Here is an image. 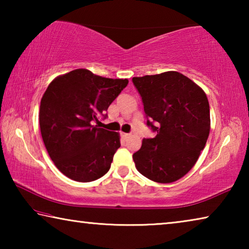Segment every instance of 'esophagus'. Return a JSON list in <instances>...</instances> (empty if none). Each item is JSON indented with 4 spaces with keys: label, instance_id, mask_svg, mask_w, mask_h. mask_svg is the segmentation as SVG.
<instances>
[{
    "label": "esophagus",
    "instance_id": "obj_1",
    "mask_svg": "<svg viewBox=\"0 0 249 249\" xmlns=\"http://www.w3.org/2000/svg\"><path fill=\"white\" fill-rule=\"evenodd\" d=\"M122 136H123L124 138H128V137H129V134H127V133H122Z\"/></svg>",
    "mask_w": 249,
    "mask_h": 249
}]
</instances>
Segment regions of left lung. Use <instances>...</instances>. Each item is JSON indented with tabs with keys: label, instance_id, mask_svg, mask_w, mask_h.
<instances>
[{
	"label": "left lung",
	"instance_id": "8db88e82",
	"mask_svg": "<svg viewBox=\"0 0 249 249\" xmlns=\"http://www.w3.org/2000/svg\"><path fill=\"white\" fill-rule=\"evenodd\" d=\"M133 83L142 96L147 125L156 132L133 155L135 166L155 182H175L196 165L208 141L211 120L205 92L177 71L135 77Z\"/></svg>",
	"mask_w": 249,
	"mask_h": 249
}]
</instances>
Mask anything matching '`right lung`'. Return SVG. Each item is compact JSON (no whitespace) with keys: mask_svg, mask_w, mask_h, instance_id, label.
<instances>
[{"mask_svg":"<svg viewBox=\"0 0 249 249\" xmlns=\"http://www.w3.org/2000/svg\"><path fill=\"white\" fill-rule=\"evenodd\" d=\"M127 79L100 77L75 69L54 78L40 101L39 126L49 157L66 177L90 182L109 170L121 147L120 134L98 128Z\"/></svg>","mask_w":249,"mask_h":249,"instance_id":"add662e5","label":"right lung"}]
</instances>
